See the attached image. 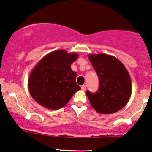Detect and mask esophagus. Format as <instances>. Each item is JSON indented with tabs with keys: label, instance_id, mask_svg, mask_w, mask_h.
Listing matches in <instances>:
<instances>
[{
	"label": "esophagus",
	"instance_id": "esophagus-1",
	"mask_svg": "<svg viewBox=\"0 0 152 152\" xmlns=\"http://www.w3.org/2000/svg\"><path fill=\"white\" fill-rule=\"evenodd\" d=\"M81 90H83V91H85V90L86 89V85H82V86H81Z\"/></svg>",
	"mask_w": 152,
	"mask_h": 152
}]
</instances>
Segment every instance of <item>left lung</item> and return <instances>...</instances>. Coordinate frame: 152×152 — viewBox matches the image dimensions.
Listing matches in <instances>:
<instances>
[{"label":"left lung","mask_w":152,"mask_h":152,"mask_svg":"<svg viewBox=\"0 0 152 152\" xmlns=\"http://www.w3.org/2000/svg\"><path fill=\"white\" fill-rule=\"evenodd\" d=\"M89 61L99 78L96 92L86 91L91 106L100 114H112L122 109L132 91L128 71L118 58L110 55H89Z\"/></svg>","instance_id":"obj_1"}]
</instances>
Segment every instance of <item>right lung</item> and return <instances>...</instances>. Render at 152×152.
Masks as SVG:
<instances>
[{"label":"right lung","mask_w":152,"mask_h":152,"mask_svg":"<svg viewBox=\"0 0 152 152\" xmlns=\"http://www.w3.org/2000/svg\"><path fill=\"white\" fill-rule=\"evenodd\" d=\"M79 58L76 53L58 50L47 54L33 68L28 79L31 96L41 106L58 110L68 102L81 87L71 65Z\"/></svg>","instance_id":"obj_1"}]
</instances>
